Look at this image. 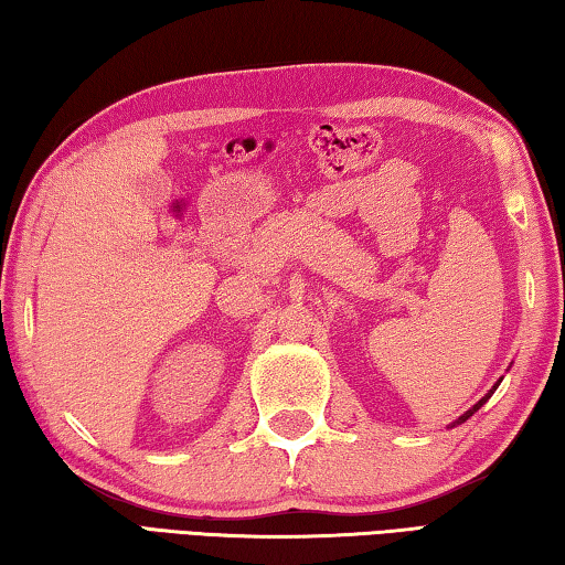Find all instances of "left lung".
<instances>
[{
	"instance_id": "8db88e82",
	"label": "left lung",
	"mask_w": 565,
	"mask_h": 565,
	"mask_svg": "<svg viewBox=\"0 0 565 565\" xmlns=\"http://www.w3.org/2000/svg\"><path fill=\"white\" fill-rule=\"evenodd\" d=\"M491 394H493V391H491ZM491 394H489V396H491ZM489 396H486V398H481V401H478V404H476V406H473L471 411H468V414H463L461 418H458V420H456V424H463V420H466L468 416H473V411H478V408H481V406L486 404V401H489Z\"/></svg>"
}]
</instances>
